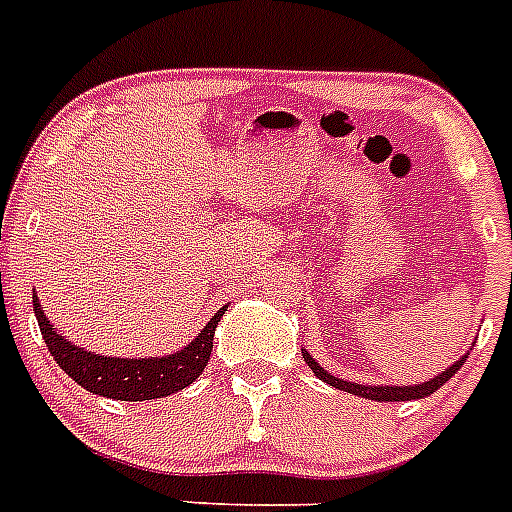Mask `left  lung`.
<instances>
[{"label":"left lung","instance_id":"1","mask_svg":"<svg viewBox=\"0 0 512 512\" xmlns=\"http://www.w3.org/2000/svg\"><path fill=\"white\" fill-rule=\"evenodd\" d=\"M469 354L461 356L459 361H454V364L449 366V369H443V372H438L436 377L428 379V382H420V384H402V387H395V384H359V382H346V379H338L333 377V374L328 372V369H323V366L318 364V361L312 359L307 351H302V359L307 361V366H310L312 372H315V377L323 379L325 384H330V387H336V390H343V392H351V395L356 397H366V400H377V402H405V400H423V397L433 395V392L438 390V387H443V384L449 382L451 377H454L456 372L461 369V364L467 361Z\"/></svg>","mask_w":512,"mask_h":512}]
</instances>
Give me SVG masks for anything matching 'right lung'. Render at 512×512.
Instances as JSON below:
<instances>
[{
  "instance_id": "obj_1",
  "label": "right lung",
  "mask_w": 512,
  "mask_h": 512,
  "mask_svg": "<svg viewBox=\"0 0 512 512\" xmlns=\"http://www.w3.org/2000/svg\"><path fill=\"white\" fill-rule=\"evenodd\" d=\"M33 307L45 346L63 372L92 395L125 402L158 400V397H169L189 387L210 361L215 328L228 310V305L220 307L210 318V323L192 338V343L174 354L120 359V356H99L61 336L51 320L45 318L38 295H33Z\"/></svg>"
}]
</instances>
